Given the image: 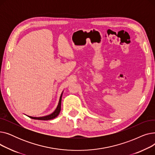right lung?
<instances>
[{
    "instance_id": "right-lung-1",
    "label": "right lung",
    "mask_w": 155,
    "mask_h": 155,
    "mask_svg": "<svg viewBox=\"0 0 155 155\" xmlns=\"http://www.w3.org/2000/svg\"><path fill=\"white\" fill-rule=\"evenodd\" d=\"M62 94H61V96L60 97V101L58 104V106H57L56 109H55V110L50 115H48L46 116H43V117H31V116H28L29 117L33 119H38V120H50V119H53L54 118H55L56 117L58 116L59 115V114L61 110V97H62Z\"/></svg>"
}]
</instances>
